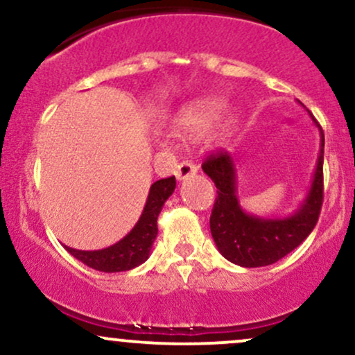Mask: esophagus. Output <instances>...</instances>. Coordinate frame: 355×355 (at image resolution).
Segmentation results:
<instances>
[{
	"instance_id": "esophagus-1",
	"label": "esophagus",
	"mask_w": 355,
	"mask_h": 355,
	"mask_svg": "<svg viewBox=\"0 0 355 355\" xmlns=\"http://www.w3.org/2000/svg\"><path fill=\"white\" fill-rule=\"evenodd\" d=\"M197 172H198V166L195 164H191V162H189V160H185L177 166V172H175V175H177L178 180H187V178L193 177Z\"/></svg>"
}]
</instances>
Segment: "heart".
<instances>
[{
  "mask_svg": "<svg viewBox=\"0 0 355 355\" xmlns=\"http://www.w3.org/2000/svg\"><path fill=\"white\" fill-rule=\"evenodd\" d=\"M223 110H225V101L220 98L197 100L178 115L175 132L183 138L197 140V138L205 137L218 121L217 130H215V138L220 141L227 140L232 135V132H234L237 118H235L234 113H227V115L220 119Z\"/></svg>",
  "mask_w": 355,
  "mask_h": 355,
  "instance_id": "heart-1",
  "label": "heart"
}]
</instances>
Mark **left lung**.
Here are the masks:
<instances>
[{"label": "left lung", "mask_w": 355, "mask_h": 355, "mask_svg": "<svg viewBox=\"0 0 355 355\" xmlns=\"http://www.w3.org/2000/svg\"><path fill=\"white\" fill-rule=\"evenodd\" d=\"M312 121L319 126L320 153L307 197L288 217H257L240 207L235 164L227 152L218 150L203 162V172L217 187L210 215L211 237L229 262L248 268L272 266L299 247L315 227L324 200V132L313 116Z\"/></svg>", "instance_id": "1"}]
</instances>
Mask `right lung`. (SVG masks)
<instances>
[{"mask_svg":"<svg viewBox=\"0 0 355 355\" xmlns=\"http://www.w3.org/2000/svg\"><path fill=\"white\" fill-rule=\"evenodd\" d=\"M175 185H177L175 177H170L157 180L150 187L148 198H146L140 218L120 242L101 250H76L67 245L64 248L85 266L100 272L113 274V272L132 270L141 266L150 257V250L158 234L157 218L166 198L173 193Z\"/></svg>","mask_w":355,"mask_h":355,"instance_id":"add662e5","label":"right lung"}]
</instances>
